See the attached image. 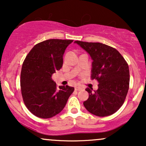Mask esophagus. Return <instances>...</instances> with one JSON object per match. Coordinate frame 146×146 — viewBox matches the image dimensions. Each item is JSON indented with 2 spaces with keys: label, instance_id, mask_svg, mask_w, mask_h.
<instances>
[{
  "label": "esophagus",
  "instance_id": "esophagus-1",
  "mask_svg": "<svg viewBox=\"0 0 146 146\" xmlns=\"http://www.w3.org/2000/svg\"><path fill=\"white\" fill-rule=\"evenodd\" d=\"M81 89H82V88H80V87H78V86L75 87V90H80Z\"/></svg>",
  "mask_w": 146,
  "mask_h": 146
}]
</instances>
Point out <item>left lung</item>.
Listing matches in <instances>:
<instances>
[{
    "label": "left lung",
    "mask_w": 146,
    "mask_h": 146,
    "mask_svg": "<svg viewBox=\"0 0 146 146\" xmlns=\"http://www.w3.org/2000/svg\"><path fill=\"white\" fill-rule=\"evenodd\" d=\"M90 55L91 78L98 82V89L86 88L89 97L84 106L98 117L113 115L121 108L126 98L130 72L126 61L117 49L100 42L75 41Z\"/></svg>",
    "instance_id": "8db88e82"
}]
</instances>
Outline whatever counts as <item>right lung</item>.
Wrapping results in <instances>:
<instances>
[{"instance_id":"right-lung-1","label":"right lung","mask_w":146,"mask_h":146,"mask_svg":"<svg viewBox=\"0 0 146 146\" xmlns=\"http://www.w3.org/2000/svg\"><path fill=\"white\" fill-rule=\"evenodd\" d=\"M72 40L50 39L35 45L23 64L21 93L28 110L35 116L51 118L64 108L74 88H57L51 76L63 64V55Z\"/></svg>"}]
</instances>
